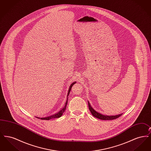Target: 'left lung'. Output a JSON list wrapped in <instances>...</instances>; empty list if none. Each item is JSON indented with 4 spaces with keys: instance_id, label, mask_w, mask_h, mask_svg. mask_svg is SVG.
Listing matches in <instances>:
<instances>
[{
    "instance_id": "8db88e82",
    "label": "left lung",
    "mask_w": 151,
    "mask_h": 151,
    "mask_svg": "<svg viewBox=\"0 0 151 151\" xmlns=\"http://www.w3.org/2000/svg\"><path fill=\"white\" fill-rule=\"evenodd\" d=\"M88 102V107H89V109L90 110V111L91 112L92 114L94 116H95L96 118H99L101 120H113V119H115L118 118H119V116H121L122 115V114H119L118 115H114V116H113V115H104L101 114L100 113L97 112L96 111H95L94 110L93 108L91 107L90 104Z\"/></svg>"
}]
</instances>
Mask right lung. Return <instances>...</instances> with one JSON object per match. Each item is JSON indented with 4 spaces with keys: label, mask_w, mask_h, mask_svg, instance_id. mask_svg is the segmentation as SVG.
Here are the masks:
<instances>
[{
    "label": "right lung",
    "mask_w": 151,
    "mask_h": 151,
    "mask_svg": "<svg viewBox=\"0 0 151 151\" xmlns=\"http://www.w3.org/2000/svg\"><path fill=\"white\" fill-rule=\"evenodd\" d=\"M75 83H76V82L73 83L70 86V87L69 90H68V92L67 96H68V95H69V93H70V91H71V88H72V86H73ZM67 100H68V99H67ZM67 102H66V103H65V107L63 108L62 109H61V110H60V111H59L58 113H57L55 114H54V115H51V116H47V117H45V118H38V117H36V118H39V119H42V120H50V119H52V118H59V117H60V116L62 115L63 113L65 112V110L66 107H67Z\"/></svg>",
    "instance_id": "right-lung-1"
}]
</instances>
